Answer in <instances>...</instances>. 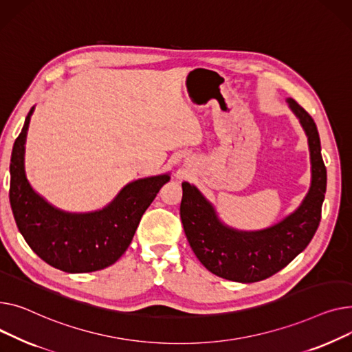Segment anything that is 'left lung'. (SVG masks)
Wrapping results in <instances>:
<instances>
[{
  "label": "left lung",
  "mask_w": 352,
  "mask_h": 352,
  "mask_svg": "<svg viewBox=\"0 0 352 352\" xmlns=\"http://www.w3.org/2000/svg\"><path fill=\"white\" fill-rule=\"evenodd\" d=\"M288 105L308 136L311 155V188L300 208L278 224L261 232H237L220 223L213 206L188 182L182 183L180 219L200 263L213 274L237 283L272 277L293 261L311 241L321 220L327 169L314 119L294 99Z\"/></svg>",
  "instance_id": "obj_1"
}]
</instances>
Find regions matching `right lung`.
<instances>
[{
  "label": "right lung",
  "mask_w": 352,
  "mask_h": 352,
  "mask_svg": "<svg viewBox=\"0 0 352 352\" xmlns=\"http://www.w3.org/2000/svg\"><path fill=\"white\" fill-rule=\"evenodd\" d=\"M32 112L34 108L15 139L10 164V201L18 230L31 250L58 270L91 273L112 265L126 252L144 210L169 175L129 183L99 212H60L32 190L25 176V139Z\"/></svg>",
  "instance_id": "add662e5"
}]
</instances>
